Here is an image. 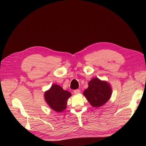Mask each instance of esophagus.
I'll use <instances>...</instances> for the list:
<instances>
[{
    "label": "esophagus",
    "instance_id": "1",
    "mask_svg": "<svg viewBox=\"0 0 146 146\" xmlns=\"http://www.w3.org/2000/svg\"><path fill=\"white\" fill-rule=\"evenodd\" d=\"M74 93L75 94H80V89H75V90L74 91Z\"/></svg>",
    "mask_w": 146,
    "mask_h": 146
}]
</instances>
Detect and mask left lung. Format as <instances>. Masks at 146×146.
<instances>
[{
	"mask_svg": "<svg viewBox=\"0 0 146 146\" xmlns=\"http://www.w3.org/2000/svg\"><path fill=\"white\" fill-rule=\"evenodd\" d=\"M111 88L110 84L94 78L88 83V88L83 94L93 107L98 108L105 105L111 97Z\"/></svg>",
	"mask_w": 146,
	"mask_h": 146,
	"instance_id": "obj_1",
	"label": "left lung"
}]
</instances>
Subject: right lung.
Masks as SVG:
<instances>
[{"label":"right lung","mask_w":146,"mask_h":146,"mask_svg":"<svg viewBox=\"0 0 146 146\" xmlns=\"http://www.w3.org/2000/svg\"><path fill=\"white\" fill-rule=\"evenodd\" d=\"M71 95L70 92L64 91L60 85L53 84L49 90L44 93V98L51 109L62 112L66 108L67 100Z\"/></svg>","instance_id":"obj_1"}]
</instances>
